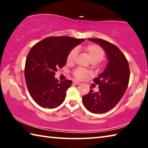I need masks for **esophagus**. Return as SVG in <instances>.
I'll return each instance as SVG.
<instances>
[{"label": "esophagus", "instance_id": "obj_1", "mask_svg": "<svg viewBox=\"0 0 148 148\" xmlns=\"http://www.w3.org/2000/svg\"><path fill=\"white\" fill-rule=\"evenodd\" d=\"M73 84H74V85H79V84H80V83L79 82H77V81H73Z\"/></svg>", "mask_w": 148, "mask_h": 148}]
</instances>
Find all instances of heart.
I'll return each mask as SVG.
<instances>
[{
  "label": "heart",
  "mask_w": 148,
  "mask_h": 148,
  "mask_svg": "<svg viewBox=\"0 0 148 148\" xmlns=\"http://www.w3.org/2000/svg\"><path fill=\"white\" fill-rule=\"evenodd\" d=\"M82 50L84 51L92 63H98L104 59L105 56V52L104 49L101 46L97 44H88L83 47ZM77 56V51L76 49H72L67 55L66 62L68 64H72L74 62ZM74 76L76 79L83 80L89 76L90 74L85 70L81 69H77L73 72Z\"/></svg>",
  "instance_id": "obj_1"
}]
</instances>
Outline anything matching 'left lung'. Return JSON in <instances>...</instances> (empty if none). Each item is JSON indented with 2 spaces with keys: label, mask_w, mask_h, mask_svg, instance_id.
<instances>
[{
  "label": "left lung",
  "mask_w": 148,
  "mask_h": 148,
  "mask_svg": "<svg viewBox=\"0 0 148 148\" xmlns=\"http://www.w3.org/2000/svg\"><path fill=\"white\" fill-rule=\"evenodd\" d=\"M89 40L99 44L106 52L108 63L104 71L95 78L99 91L91 88L82 97L84 106L94 114H103L115 107L123 96L128 87L130 69L129 62L118 47L109 42L89 38Z\"/></svg>",
  "instance_id": "obj_1"
}]
</instances>
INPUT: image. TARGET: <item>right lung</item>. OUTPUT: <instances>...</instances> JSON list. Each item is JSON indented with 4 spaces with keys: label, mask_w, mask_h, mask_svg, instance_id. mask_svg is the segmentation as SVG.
I'll return each mask as SVG.
<instances>
[{
    "label": "right lung",
    "mask_w": 148,
    "mask_h": 148,
    "mask_svg": "<svg viewBox=\"0 0 148 148\" xmlns=\"http://www.w3.org/2000/svg\"><path fill=\"white\" fill-rule=\"evenodd\" d=\"M84 40L70 36H51L32 47L26 59L25 77L30 95L40 106L54 108L64 102L72 82L66 79L59 82L55 74L66 64L69 52Z\"/></svg>",
    "instance_id": "right-lung-1"
}]
</instances>
